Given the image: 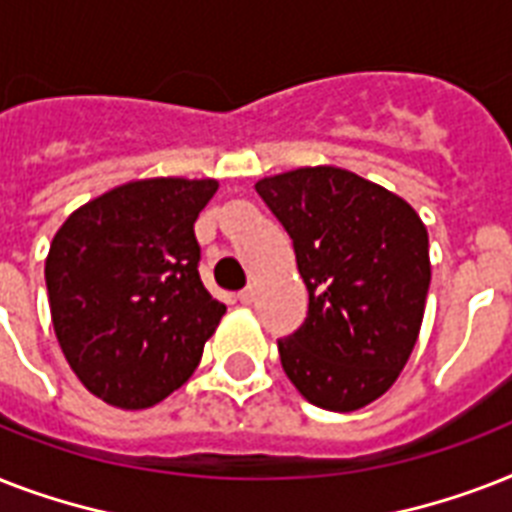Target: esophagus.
Masks as SVG:
<instances>
[{
  "instance_id": "1",
  "label": "esophagus",
  "mask_w": 512,
  "mask_h": 512,
  "mask_svg": "<svg viewBox=\"0 0 512 512\" xmlns=\"http://www.w3.org/2000/svg\"><path fill=\"white\" fill-rule=\"evenodd\" d=\"M236 297H239L241 305H252V303H255V289H252V287L241 289V292Z\"/></svg>"
}]
</instances>
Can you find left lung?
<instances>
[{
	"mask_svg": "<svg viewBox=\"0 0 512 512\" xmlns=\"http://www.w3.org/2000/svg\"><path fill=\"white\" fill-rule=\"evenodd\" d=\"M295 244L303 327L279 340L284 372L327 412L372 404L412 356L430 287L428 228L409 201L332 164L257 180Z\"/></svg>",
	"mask_w": 512,
	"mask_h": 512,
	"instance_id": "8db88e82",
	"label": "left lung"
}]
</instances>
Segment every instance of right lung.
I'll return each mask as SVG.
<instances>
[{
	"label": "right lung",
	"instance_id": "right-lung-1",
	"mask_svg": "<svg viewBox=\"0 0 512 512\" xmlns=\"http://www.w3.org/2000/svg\"><path fill=\"white\" fill-rule=\"evenodd\" d=\"M217 180L146 177L74 209L44 260L55 337L82 385L148 409L199 366L225 305L199 279L193 223Z\"/></svg>",
	"mask_w": 512,
	"mask_h": 512
}]
</instances>
